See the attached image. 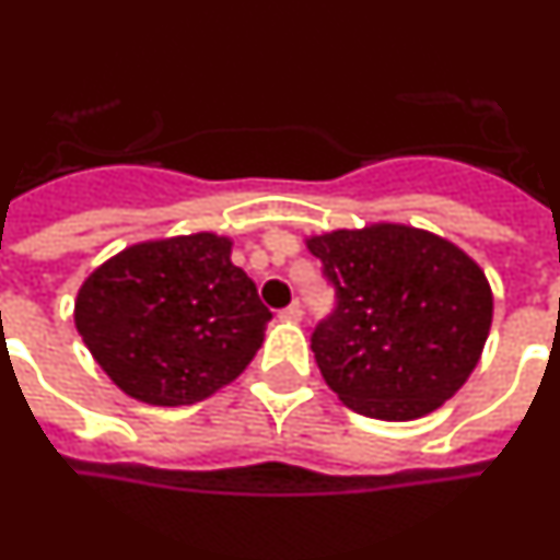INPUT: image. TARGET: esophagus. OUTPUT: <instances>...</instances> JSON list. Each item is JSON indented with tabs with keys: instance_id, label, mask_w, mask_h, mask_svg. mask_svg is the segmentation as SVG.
<instances>
[{
	"instance_id": "1",
	"label": "esophagus",
	"mask_w": 560,
	"mask_h": 560,
	"mask_svg": "<svg viewBox=\"0 0 560 560\" xmlns=\"http://www.w3.org/2000/svg\"><path fill=\"white\" fill-rule=\"evenodd\" d=\"M279 318H284V322H302V304L299 302L288 304V307L279 313Z\"/></svg>"
}]
</instances>
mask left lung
I'll use <instances>...</instances> for the list:
<instances>
[{"instance_id":"obj_1","label":"left lung","mask_w":560,"mask_h":560,"mask_svg":"<svg viewBox=\"0 0 560 560\" xmlns=\"http://www.w3.org/2000/svg\"><path fill=\"white\" fill-rule=\"evenodd\" d=\"M307 247L336 299L310 336L332 393L384 421L421 418L453 398L490 336L492 293L481 267L404 224L332 230Z\"/></svg>"}]
</instances>
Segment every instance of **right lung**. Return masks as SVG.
<instances>
[{"label": "right lung", "instance_id": "right-lung-1", "mask_svg": "<svg viewBox=\"0 0 560 560\" xmlns=\"http://www.w3.org/2000/svg\"><path fill=\"white\" fill-rule=\"evenodd\" d=\"M77 330L116 387L144 404L208 398L242 373L272 313L213 233L133 244L91 272Z\"/></svg>", "mask_w": 560, "mask_h": 560}]
</instances>
